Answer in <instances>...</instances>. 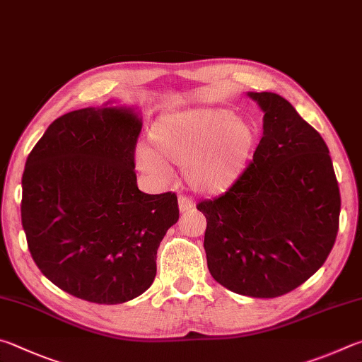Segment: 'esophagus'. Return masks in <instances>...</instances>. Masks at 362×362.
<instances>
[{
    "label": "esophagus",
    "instance_id": "esophagus-1",
    "mask_svg": "<svg viewBox=\"0 0 362 362\" xmlns=\"http://www.w3.org/2000/svg\"><path fill=\"white\" fill-rule=\"evenodd\" d=\"M177 206H180L181 213H186L189 210H192L194 202L191 199H187L186 195H180V199H177Z\"/></svg>",
    "mask_w": 362,
    "mask_h": 362
}]
</instances>
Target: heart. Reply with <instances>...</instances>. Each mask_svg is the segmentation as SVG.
<instances>
[{
  "label": "heart",
  "mask_w": 362,
  "mask_h": 362,
  "mask_svg": "<svg viewBox=\"0 0 362 362\" xmlns=\"http://www.w3.org/2000/svg\"><path fill=\"white\" fill-rule=\"evenodd\" d=\"M151 148L138 146L136 167L152 180L165 181L170 165L185 168L187 185L204 195H219L248 168L257 144L250 120L223 107L167 114L151 127Z\"/></svg>",
  "instance_id": "1"
}]
</instances>
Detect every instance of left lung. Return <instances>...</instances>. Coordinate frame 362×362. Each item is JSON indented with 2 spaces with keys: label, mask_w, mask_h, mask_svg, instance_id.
Segmentation results:
<instances>
[{
  "label": "left lung",
  "mask_w": 362,
  "mask_h": 362,
  "mask_svg": "<svg viewBox=\"0 0 362 362\" xmlns=\"http://www.w3.org/2000/svg\"><path fill=\"white\" fill-rule=\"evenodd\" d=\"M264 135L242 177L204 200L211 276L232 293L272 299L300 286L331 252L340 192L325 139L286 98L248 92Z\"/></svg>",
  "instance_id": "1"
}]
</instances>
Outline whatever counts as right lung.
Here are the masks:
<instances>
[{"mask_svg": "<svg viewBox=\"0 0 362 362\" xmlns=\"http://www.w3.org/2000/svg\"><path fill=\"white\" fill-rule=\"evenodd\" d=\"M135 107L107 101L55 119L22 176V226L37 269L82 300L116 305L156 278L157 250L180 219L175 194L136 186Z\"/></svg>", "mask_w": 362, "mask_h": 362, "instance_id": "add662e5", "label": "right lung"}]
</instances>
